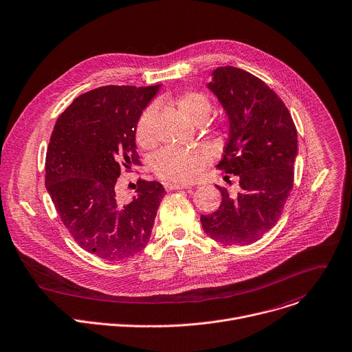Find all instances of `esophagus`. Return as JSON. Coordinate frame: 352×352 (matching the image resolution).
<instances>
[{
  "label": "esophagus",
  "instance_id": "34e87169",
  "mask_svg": "<svg viewBox=\"0 0 352 352\" xmlns=\"http://www.w3.org/2000/svg\"><path fill=\"white\" fill-rule=\"evenodd\" d=\"M164 188L167 190H175V189H190L192 186L190 185H186V184H174V182H166L164 184Z\"/></svg>",
  "mask_w": 352,
  "mask_h": 352
}]
</instances>
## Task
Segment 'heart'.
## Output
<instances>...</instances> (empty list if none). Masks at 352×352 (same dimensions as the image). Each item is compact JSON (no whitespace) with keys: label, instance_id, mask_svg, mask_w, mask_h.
<instances>
[{"label":"heart","instance_id":"1","mask_svg":"<svg viewBox=\"0 0 352 352\" xmlns=\"http://www.w3.org/2000/svg\"><path fill=\"white\" fill-rule=\"evenodd\" d=\"M173 103L177 106L184 119L192 123L203 119V117L207 119L211 110V103L208 98L199 92H185L175 98ZM152 116L153 109H145L140 116L135 127L137 144L144 148H149L153 145V135L151 130ZM210 160L211 153L206 148L184 149L177 146H167L153 156L152 170L159 178L167 182L186 184L193 181L210 163Z\"/></svg>","mask_w":352,"mask_h":352}]
</instances>
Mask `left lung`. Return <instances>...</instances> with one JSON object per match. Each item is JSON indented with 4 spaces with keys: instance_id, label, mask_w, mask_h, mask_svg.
Returning a JSON list of instances; mask_svg holds the SVG:
<instances>
[{
    "instance_id": "1",
    "label": "left lung",
    "mask_w": 352,
    "mask_h": 352,
    "mask_svg": "<svg viewBox=\"0 0 352 352\" xmlns=\"http://www.w3.org/2000/svg\"><path fill=\"white\" fill-rule=\"evenodd\" d=\"M207 87L229 122V140L217 167L238 175L239 192L217 185L222 201L200 222L215 242L252 245L276 223L293 189L297 130L283 100L249 72L217 67Z\"/></svg>"
}]
</instances>
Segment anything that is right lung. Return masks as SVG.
I'll list each match as a JSON object with an SVG mask.
<instances>
[{
	"label": "right lung",
	"instance_id": "add662e5",
	"mask_svg": "<svg viewBox=\"0 0 352 352\" xmlns=\"http://www.w3.org/2000/svg\"><path fill=\"white\" fill-rule=\"evenodd\" d=\"M160 85H104L77 96L58 117L47 159L45 186L72 238L107 261L127 260L151 239L166 193L157 181L138 179L122 203L116 182L140 166L135 127Z\"/></svg>",
	"mask_w": 352,
	"mask_h": 352
}]
</instances>
